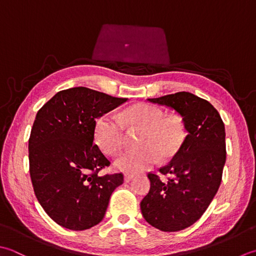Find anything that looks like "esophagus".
Instances as JSON below:
<instances>
[{"label": "esophagus", "mask_w": 256, "mask_h": 256, "mask_svg": "<svg viewBox=\"0 0 256 256\" xmlns=\"http://www.w3.org/2000/svg\"><path fill=\"white\" fill-rule=\"evenodd\" d=\"M134 178V174H124V182H130Z\"/></svg>", "instance_id": "esophagus-1"}]
</instances>
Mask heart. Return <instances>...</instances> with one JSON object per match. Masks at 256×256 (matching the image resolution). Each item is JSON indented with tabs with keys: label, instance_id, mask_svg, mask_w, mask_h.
Segmentation results:
<instances>
[{
	"label": "heart",
	"instance_id": "heart-1",
	"mask_svg": "<svg viewBox=\"0 0 256 256\" xmlns=\"http://www.w3.org/2000/svg\"><path fill=\"white\" fill-rule=\"evenodd\" d=\"M124 127L142 130L138 151H130L114 160V168L128 174H139L151 168L162 157L174 154L184 139V127L176 116H166L161 109L140 104L122 116L105 114L99 117L94 128L95 142L102 151L114 156L124 142Z\"/></svg>",
	"mask_w": 256,
	"mask_h": 256
}]
</instances>
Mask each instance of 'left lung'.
<instances>
[{
  "label": "left lung",
  "mask_w": 256,
  "mask_h": 256,
  "mask_svg": "<svg viewBox=\"0 0 256 256\" xmlns=\"http://www.w3.org/2000/svg\"><path fill=\"white\" fill-rule=\"evenodd\" d=\"M148 100L181 116L186 132L170 162L160 168L162 180L149 172L150 190L140 202L150 226L164 232L190 226L206 212L222 181L226 159V129L220 114L206 99L180 92Z\"/></svg>",
  "instance_id": "8db88e82"
}]
</instances>
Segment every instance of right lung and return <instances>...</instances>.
<instances>
[{
    "label": "right lung",
    "mask_w": 256,
    "mask_h": 256,
    "mask_svg": "<svg viewBox=\"0 0 256 256\" xmlns=\"http://www.w3.org/2000/svg\"><path fill=\"white\" fill-rule=\"evenodd\" d=\"M127 102L87 87L60 90L36 114L28 139L34 194L52 220L82 231L105 216L124 174L99 171L110 164L94 142L96 118Z\"/></svg>",
    "instance_id": "add662e5"
}]
</instances>
